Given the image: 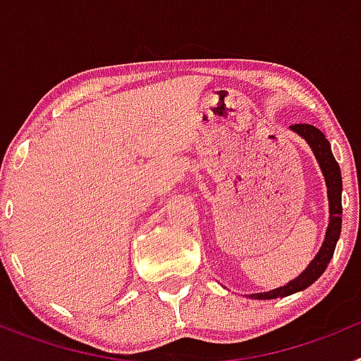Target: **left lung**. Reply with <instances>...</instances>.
<instances>
[{
  "label": "left lung",
  "instance_id": "left-lung-1",
  "mask_svg": "<svg viewBox=\"0 0 361 361\" xmlns=\"http://www.w3.org/2000/svg\"><path fill=\"white\" fill-rule=\"evenodd\" d=\"M293 132H296L298 135H302L307 141V145L312 148L314 157L318 159V164H320L322 171H324L325 184H327V195H329V212H331V220L329 228L325 233V242L322 245V250L318 251V255L314 257L311 264H309L307 269L295 279L293 282H289L288 286L283 288L273 289L269 293H258V295H251L257 300H271V298H280V296L293 295L296 291H302V289L309 288L312 282H317L320 279V275L327 269V264L333 258L334 247H336V242L340 238V231H342V173H340V166H338L336 159H334L333 152H331L329 141L325 139L324 133L307 123L293 124Z\"/></svg>",
  "mask_w": 361,
  "mask_h": 361
}]
</instances>
